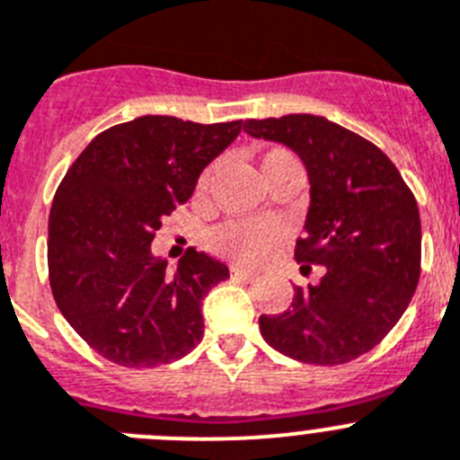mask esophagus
Wrapping results in <instances>:
<instances>
[{
  "label": "esophagus",
  "instance_id": "esophagus-1",
  "mask_svg": "<svg viewBox=\"0 0 460 460\" xmlns=\"http://www.w3.org/2000/svg\"><path fill=\"white\" fill-rule=\"evenodd\" d=\"M231 277H234V279L247 281V284H250V281H256V277H259V275H254V272H250V270H243V268H238V266H231Z\"/></svg>",
  "mask_w": 460,
  "mask_h": 460
}]
</instances>
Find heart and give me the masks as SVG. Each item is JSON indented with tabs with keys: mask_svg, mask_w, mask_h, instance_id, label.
Returning <instances> with one entry per match:
<instances>
[{
	"mask_svg": "<svg viewBox=\"0 0 460 460\" xmlns=\"http://www.w3.org/2000/svg\"><path fill=\"white\" fill-rule=\"evenodd\" d=\"M281 164H300L293 153L287 148H270L263 153L261 158V172L266 176L272 169L281 167ZM210 179H213V167L204 169V173L197 181V194H204L208 190ZM284 240V231L281 226L272 225V222H256V220H234L226 225L217 226L213 234L208 235V247L222 259L235 261V263H247V266H256L261 261H266L272 252Z\"/></svg>",
	"mask_w": 460,
	"mask_h": 460,
	"instance_id": "heart-1",
	"label": "heart"
}]
</instances>
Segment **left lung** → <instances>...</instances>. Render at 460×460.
Masks as SVG:
<instances>
[{
    "label": "left lung",
    "instance_id": "1",
    "mask_svg": "<svg viewBox=\"0 0 460 460\" xmlns=\"http://www.w3.org/2000/svg\"><path fill=\"white\" fill-rule=\"evenodd\" d=\"M252 137L287 144L312 183L302 270L325 268L316 287L296 288L291 309L263 314L272 349L307 364H343L369 353L411 305L421 272L415 194L369 139L314 114L250 119Z\"/></svg>",
    "mask_w": 460,
    "mask_h": 460
}]
</instances>
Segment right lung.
<instances>
[{
  "instance_id": "1",
  "label": "right lung",
  "mask_w": 460,
  "mask_h": 460,
  "mask_svg": "<svg viewBox=\"0 0 460 460\" xmlns=\"http://www.w3.org/2000/svg\"><path fill=\"white\" fill-rule=\"evenodd\" d=\"M240 128L139 117L91 139L66 172L49 210V288L70 328L110 362L169 364L204 337L201 300L229 268L190 247L167 272L151 243Z\"/></svg>"
}]
</instances>
